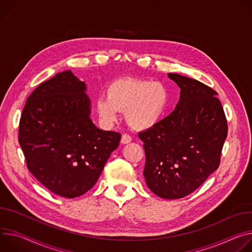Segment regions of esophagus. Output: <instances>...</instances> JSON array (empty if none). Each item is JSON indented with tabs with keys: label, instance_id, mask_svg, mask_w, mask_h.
<instances>
[{
	"label": "esophagus",
	"instance_id": "34e87169",
	"mask_svg": "<svg viewBox=\"0 0 252 252\" xmlns=\"http://www.w3.org/2000/svg\"><path fill=\"white\" fill-rule=\"evenodd\" d=\"M131 141H132V138H131L130 135H128L126 133L122 135V137H121V143L122 144H127V143H129Z\"/></svg>",
	"mask_w": 252,
	"mask_h": 252
}]
</instances>
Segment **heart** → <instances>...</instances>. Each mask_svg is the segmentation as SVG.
<instances>
[{
  "label": "heart",
  "mask_w": 252,
  "mask_h": 252,
  "mask_svg": "<svg viewBox=\"0 0 252 252\" xmlns=\"http://www.w3.org/2000/svg\"><path fill=\"white\" fill-rule=\"evenodd\" d=\"M169 98L168 88L161 82L125 78L110 84L107 96L98 98L96 109L100 119L107 124L117 119L118 111H125L130 126L146 130L162 118Z\"/></svg>",
  "instance_id": "b5f03b06"
}]
</instances>
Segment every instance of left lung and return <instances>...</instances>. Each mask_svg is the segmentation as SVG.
Masks as SVG:
<instances>
[{"label": "left lung", "mask_w": 252, "mask_h": 252, "mask_svg": "<svg viewBox=\"0 0 252 252\" xmlns=\"http://www.w3.org/2000/svg\"><path fill=\"white\" fill-rule=\"evenodd\" d=\"M168 77L181 90L176 108L138 135L144 142L148 188L161 198L178 199L218 168L228 129L216 91L185 76Z\"/></svg>", "instance_id": "obj_1"}]
</instances>
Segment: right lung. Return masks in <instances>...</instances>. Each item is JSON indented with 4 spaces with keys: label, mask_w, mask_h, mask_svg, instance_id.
<instances>
[{
    "label": "right lung",
    "mask_w": 252,
    "mask_h": 252,
    "mask_svg": "<svg viewBox=\"0 0 252 252\" xmlns=\"http://www.w3.org/2000/svg\"><path fill=\"white\" fill-rule=\"evenodd\" d=\"M85 83L71 71L58 73L28 97L19 143L27 168L47 189L75 198L97 182L121 134L97 128L90 115Z\"/></svg>",
    "instance_id": "1"
}]
</instances>
